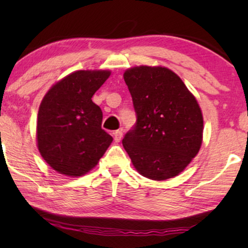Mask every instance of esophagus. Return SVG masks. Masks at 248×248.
<instances>
[{
  "label": "esophagus",
  "instance_id": "1",
  "mask_svg": "<svg viewBox=\"0 0 248 248\" xmlns=\"http://www.w3.org/2000/svg\"><path fill=\"white\" fill-rule=\"evenodd\" d=\"M122 137H123V132H122V130H117L114 132V140L115 142H120Z\"/></svg>",
  "mask_w": 248,
  "mask_h": 248
}]
</instances>
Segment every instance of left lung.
Returning <instances> with one entry per match:
<instances>
[{"mask_svg":"<svg viewBox=\"0 0 248 248\" xmlns=\"http://www.w3.org/2000/svg\"><path fill=\"white\" fill-rule=\"evenodd\" d=\"M137 113L123 147L144 177L177 176L198 155L203 116L195 97L177 74L162 66H135L124 72Z\"/></svg>","mask_w":248,"mask_h":248,"instance_id":"obj_1","label":"left lung"}]
</instances>
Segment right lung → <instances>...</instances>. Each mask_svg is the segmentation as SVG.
Returning a JSON list of instances; mask_svg holds the SVG:
<instances>
[{
	"instance_id": "obj_1",
	"label": "right lung",
	"mask_w": 248,
	"mask_h": 248,
	"mask_svg": "<svg viewBox=\"0 0 248 248\" xmlns=\"http://www.w3.org/2000/svg\"><path fill=\"white\" fill-rule=\"evenodd\" d=\"M109 76L107 70L76 71L43 98L37 121L38 150L60 174H87L113 141L101 128L103 111L91 99Z\"/></svg>"
}]
</instances>
